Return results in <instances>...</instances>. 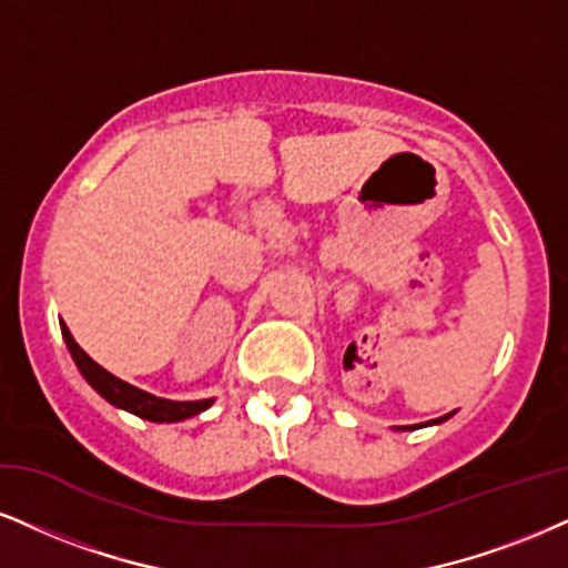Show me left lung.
Masks as SVG:
<instances>
[{"mask_svg": "<svg viewBox=\"0 0 568 568\" xmlns=\"http://www.w3.org/2000/svg\"><path fill=\"white\" fill-rule=\"evenodd\" d=\"M455 413V410H453ZM453 413H445V416H439V418H434V422H426V424H413V426H397V429H422V426H432V424H443V422H447V418L453 416Z\"/></svg>", "mask_w": 568, "mask_h": 568, "instance_id": "obj_1", "label": "left lung"}]
</instances>
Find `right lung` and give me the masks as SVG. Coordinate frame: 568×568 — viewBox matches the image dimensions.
<instances>
[{
  "label": "right lung",
  "mask_w": 568,
  "mask_h": 568,
  "mask_svg": "<svg viewBox=\"0 0 568 568\" xmlns=\"http://www.w3.org/2000/svg\"><path fill=\"white\" fill-rule=\"evenodd\" d=\"M62 328V339L73 355L75 366H79L81 376L91 384V389H97L100 395L115 408H123L129 413H134L139 418H146V422H158V424H171V422H184V418H192L202 413L205 408L213 405V397L210 400H192V403H176V400H165V397H155L150 392L134 387V384L118 379V376L104 371L100 363H94L87 353L79 347V342L73 339V334L68 332L65 324H60Z\"/></svg>",
  "instance_id": "right-lung-1"
}]
</instances>
